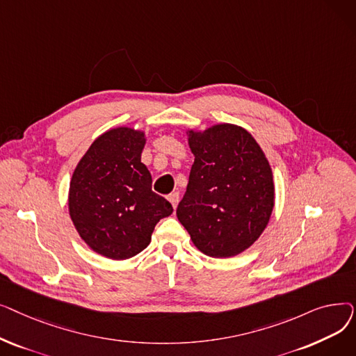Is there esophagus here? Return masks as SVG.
I'll list each match as a JSON object with an SVG mask.
<instances>
[{
    "label": "esophagus",
    "instance_id": "34e87169",
    "mask_svg": "<svg viewBox=\"0 0 356 356\" xmlns=\"http://www.w3.org/2000/svg\"><path fill=\"white\" fill-rule=\"evenodd\" d=\"M168 202L172 203V207H173V209H176L177 208V204H179V193L177 192H175V193H170L168 195Z\"/></svg>",
    "mask_w": 356,
    "mask_h": 356
}]
</instances>
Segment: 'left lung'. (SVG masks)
<instances>
[{
	"label": "left lung",
	"mask_w": 356,
	"mask_h": 356,
	"mask_svg": "<svg viewBox=\"0 0 356 356\" xmlns=\"http://www.w3.org/2000/svg\"><path fill=\"white\" fill-rule=\"evenodd\" d=\"M186 136L195 163L177 219L204 255L235 257L270 222L275 193L268 159L248 131L235 124L191 128Z\"/></svg>",
	"instance_id": "left-lung-1"
}]
</instances>
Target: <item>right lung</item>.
<instances>
[{
  "mask_svg": "<svg viewBox=\"0 0 356 356\" xmlns=\"http://www.w3.org/2000/svg\"><path fill=\"white\" fill-rule=\"evenodd\" d=\"M141 129L117 127L90 144L69 184V215L79 236L97 254L128 259L152 241L156 223L173 213L172 204L152 191V175L141 153Z\"/></svg>",
  "mask_w": 356,
  "mask_h": 356,
  "instance_id": "obj_1",
  "label": "right lung"
}]
</instances>
